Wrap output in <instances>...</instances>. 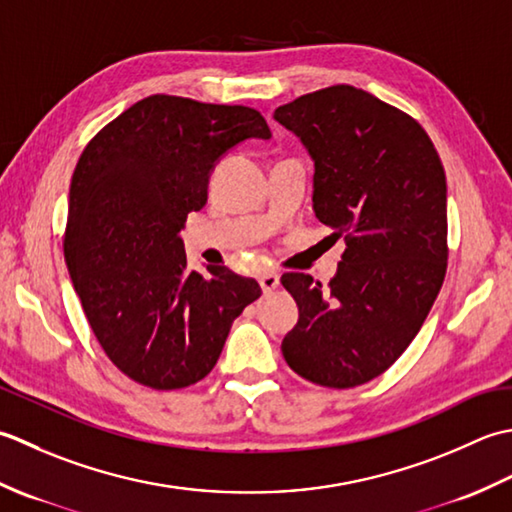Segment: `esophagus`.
Returning <instances> with one entry per match:
<instances>
[{
	"mask_svg": "<svg viewBox=\"0 0 512 512\" xmlns=\"http://www.w3.org/2000/svg\"><path fill=\"white\" fill-rule=\"evenodd\" d=\"M258 283L265 294H271V291L280 285V276L276 274V271H263V274L258 276Z\"/></svg>",
	"mask_w": 512,
	"mask_h": 512,
	"instance_id": "1",
	"label": "esophagus"
}]
</instances>
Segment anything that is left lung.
<instances>
[{
  "label": "left lung",
  "mask_w": 512,
  "mask_h": 512,
  "mask_svg": "<svg viewBox=\"0 0 512 512\" xmlns=\"http://www.w3.org/2000/svg\"><path fill=\"white\" fill-rule=\"evenodd\" d=\"M314 159V212L344 238L327 287L289 271L298 322L283 356L300 378L351 389L409 347L446 274V174L424 128L353 86L309 92L276 108Z\"/></svg>",
  "instance_id": "1"
}]
</instances>
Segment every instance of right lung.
Here are the masks:
<instances>
[{"instance_id": "1", "label": "right lung", "mask_w": 512, "mask_h": 512, "mask_svg": "<svg viewBox=\"0 0 512 512\" xmlns=\"http://www.w3.org/2000/svg\"><path fill=\"white\" fill-rule=\"evenodd\" d=\"M263 114L152 95L95 134L72 174L64 256L114 367L156 391L203 380L232 322L260 291L227 267L187 269V214L207 203L216 161L269 139Z\"/></svg>"}]
</instances>
